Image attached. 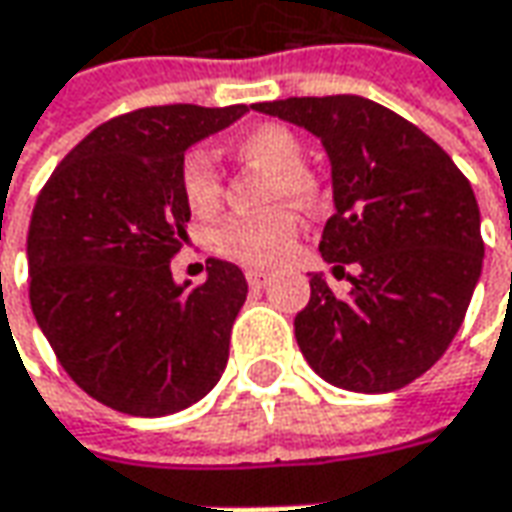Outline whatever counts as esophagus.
Masks as SVG:
<instances>
[{
    "mask_svg": "<svg viewBox=\"0 0 512 512\" xmlns=\"http://www.w3.org/2000/svg\"><path fill=\"white\" fill-rule=\"evenodd\" d=\"M245 276H247V285L250 287H265L267 279H270L265 270H247Z\"/></svg>",
    "mask_w": 512,
    "mask_h": 512,
    "instance_id": "1",
    "label": "esophagus"
}]
</instances>
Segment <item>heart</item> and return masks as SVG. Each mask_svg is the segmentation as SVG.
<instances>
[{
	"mask_svg": "<svg viewBox=\"0 0 512 512\" xmlns=\"http://www.w3.org/2000/svg\"><path fill=\"white\" fill-rule=\"evenodd\" d=\"M236 153L273 173L267 185V202L310 205L316 199V179L302 168V145L282 125H259L236 142ZM179 190L196 216L213 213L222 202V176L210 156L190 150L179 168ZM296 242V219L287 210H270L259 216H233L210 233V245L219 256L247 267H270L282 262Z\"/></svg>",
	"mask_w": 512,
	"mask_h": 512,
	"instance_id": "obj_1",
	"label": "heart"
}]
</instances>
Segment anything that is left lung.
Segmentation results:
<instances>
[{
	"label": "left lung",
	"mask_w": 512,
	"mask_h": 512,
	"mask_svg": "<svg viewBox=\"0 0 512 512\" xmlns=\"http://www.w3.org/2000/svg\"><path fill=\"white\" fill-rule=\"evenodd\" d=\"M253 110L313 133L333 207L319 250L356 267L336 296L310 273L296 316L307 364L342 390L393 393L444 356L464 322L484 259L473 187L427 133L364 96H290Z\"/></svg>",
	"instance_id": "left-lung-1"
}]
</instances>
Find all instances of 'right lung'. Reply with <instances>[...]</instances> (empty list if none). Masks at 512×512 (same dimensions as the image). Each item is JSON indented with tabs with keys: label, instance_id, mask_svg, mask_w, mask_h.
<instances>
[{
	"label": "right lung",
	"instance_id": "add662e5",
	"mask_svg": "<svg viewBox=\"0 0 512 512\" xmlns=\"http://www.w3.org/2000/svg\"><path fill=\"white\" fill-rule=\"evenodd\" d=\"M247 105H162L88 133L42 187L28 230L30 307L59 364L96 402L156 419L216 387L245 273L210 259L205 285L176 282L190 207L179 168L190 145Z\"/></svg>",
	"mask_w": 512,
	"mask_h": 512
}]
</instances>
